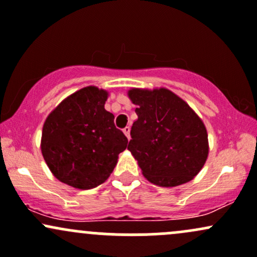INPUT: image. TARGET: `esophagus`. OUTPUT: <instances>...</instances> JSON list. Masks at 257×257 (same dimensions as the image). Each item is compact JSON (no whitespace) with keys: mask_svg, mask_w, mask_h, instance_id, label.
<instances>
[{"mask_svg":"<svg viewBox=\"0 0 257 257\" xmlns=\"http://www.w3.org/2000/svg\"><path fill=\"white\" fill-rule=\"evenodd\" d=\"M122 131H123V134L126 135V137H127L130 140V138H131V137H130V131H131V127H130V126H126V127L122 130Z\"/></svg>","mask_w":257,"mask_h":257,"instance_id":"1","label":"esophagus"}]
</instances>
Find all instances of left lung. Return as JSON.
Returning a JSON list of instances; mask_svg holds the SVG:
<instances>
[{
  "label": "left lung",
  "mask_w": 257,
  "mask_h": 257,
  "mask_svg": "<svg viewBox=\"0 0 257 257\" xmlns=\"http://www.w3.org/2000/svg\"><path fill=\"white\" fill-rule=\"evenodd\" d=\"M138 119L127 149L149 182L160 187L187 183L199 174L209 154L205 125L194 110L167 88H132Z\"/></svg>",
  "instance_id": "left-lung-1"
}]
</instances>
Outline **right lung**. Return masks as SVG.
I'll return each instance as SVG.
<instances>
[{"label": "right lung", "mask_w": 257, "mask_h": 257, "mask_svg": "<svg viewBox=\"0 0 257 257\" xmlns=\"http://www.w3.org/2000/svg\"><path fill=\"white\" fill-rule=\"evenodd\" d=\"M108 92L88 86L65 98L43 123L41 152L60 182L91 189L108 180L127 138L104 109Z\"/></svg>", "instance_id": "add662e5"}]
</instances>
